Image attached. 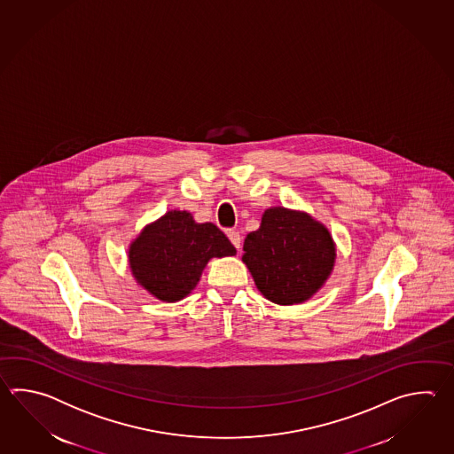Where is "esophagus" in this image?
I'll use <instances>...</instances> for the list:
<instances>
[{
    "label": "esophagus",
    "instance_id": "obj_1",
    "mask_svg": "<svg viewBox=\"0 0 454 454\" xmlns=\"http://www.w3.org/2000/svg\"><path fill=\"white\" fill-rule=\"evenodd\" d=\"M227 237H229V240L231 241V245L237 248V250H240L241 247V237L240 233L237 231H227Z\"/></svg>",
    "mask_w": 454,
    "mask_h": 454
}]
</instances>
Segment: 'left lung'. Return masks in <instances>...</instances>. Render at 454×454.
I'll return each mask as SVG.
<instances>
[{"instance_id":"8db88e82","label":"left lung","mask_w":454,"mask_h":454,"mask_svg":"<svg viewBox=\"0 0 454 454\" xmlns=\"http://www.w3.org/2000/svg\"><path fill=\"white\" fill-rule=\"evenodd\" d=\"M336 243L325 223L305 211L274 206L243 243L241 261L261 294L278 305H295L318 292L336 264Z\"/></svg>"}]
</instances>
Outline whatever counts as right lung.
Wrapping results in <instances>:
<instances>
[{
	"label": "right lung",
	"mask_w": 454,
	"mask_h": 454,
	"mask_svg": "<svg viewBox=\"0 0 454 454\" xmlns=\"http://www.w3.org/2000/svg\"><path fill=\"white\" fill-rule=\"evenodd\" d=\"M237 254L214 223H196L192 213L172 209L143 227L128 245L136 284L160 301L174 303L193 292L213 258Z\"/></svg>",
	"instance_id": "1"
}]
</instances>
